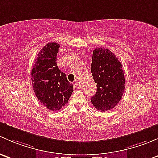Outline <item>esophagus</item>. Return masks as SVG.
I'll return each instance as SVG.
<instances>
[{
	"mask_svg": "<svg viewBox=\"0 0 158 158\" xmlns=\"http://www.w3.org/2000/svg\"><path fill=\"white\" fill-rule=\"evenodd\" d=\"M74 85L77 86V87H80V86H81V83H80L78 81H77V80H75V81H74Z\"/></svg>",
	"mask_w": 158,
	"mask_h": 158,
	"instance_id": "1",
	"label": "esophagus"
}]
</instances>
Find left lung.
<instances>
[{"label":"left lung","instance_id":"left-lung-1","mask_svg":"<svg viewBox=\"0 0 158 158\" xmlns=\"http://www.w3.org/2000/svg\"><path fill=\"white\" fill-rule=\"evenodd\" d=\"M91 73L97 87L96 94L90 98L91 103L101 112L114 108L125 90L121 62L110 50L96 48L93 52Z\"/></svg>","mask_w":158,"mask_h":158}]
</instances>
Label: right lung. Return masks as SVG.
Listing matches in <instances>:
<instances>
[{"label": "right lung", "instance_id": "add662e5", "mask_svg": "<svg viewBox=\"0 0 158 158\" xmlns=\"http://www.w3.org/2000/svg\"><path fill=\"white\" fill-rule=\"evenodd\" d=\"M59 44L48 43L39 52L32 70V84L37 99L48 110H59L68 103L73 85L57 66Z\"/></svg>", "mask_w": 158, "mask_h": 158}]
</instances>
